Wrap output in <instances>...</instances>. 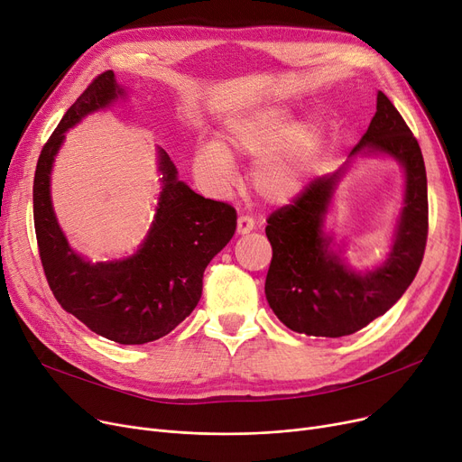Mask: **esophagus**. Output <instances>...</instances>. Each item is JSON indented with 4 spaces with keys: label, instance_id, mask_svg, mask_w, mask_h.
<instances>
[{
    "label": "esophagus",
    "instance_id": "obj_1",
    "mask_svg": "<svg viewBox=\"0 0 462 462\" xmlns=\"http://www.w3.org/2000/svg\"><path fill=\"white\" fill-rule=\"evenodd\" d=\"M254 227H255L254 217H250V216H238V219H236V233L238 235H246Z\"/></svg>",
    "mask_w": 462,
    "mask_h": 462
}]
</instances>
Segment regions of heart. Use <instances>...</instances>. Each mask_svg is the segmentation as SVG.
Returning <instances> with one entry per match:
<instances>
[{"label":"heart","mask_w":462,"mask_h":462,"mask_svg":"<svg viewBox=\"0 0 462 462\" xmlns=\"http://www.w3.org/2000/svg\"><path fill=\"white\" fill-rule=\"evenodd\" d=\"M290 124L291 115L276 105L231 118L222 131V143L207 141L197 146L195 172L214 189H224L233 177L231 153L259 158L254 169L257 191L273 203L293 199L309 179L316 131Z\"/></svg>","instance_id":"1"}]
</instances>
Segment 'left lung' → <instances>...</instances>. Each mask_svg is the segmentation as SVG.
Returning a JSON list of instances; mask_svg holds the SVG:
<instances>
[{
    "label": "left lung",
    "mask_w": 462,
    "mask_h": 462,
    "mask_svg": "<svg viewBox=\"0 0 462 462\" xmlns=\"http://www.w3.org/2000/svg\"><path fill=\"white\" fill-rule=\"evenodd\" d=\"M385 153L404 167V207L383 265L356 273L331 250L323 233L325 214L346 165L306 186L291 205L267 217L273 259L265 295L278 319L295 333L338 338L354 335L383 316L413 282L429 233L427 172L420 143L383 92L376 115L349 158Z\"/></svg>",
    "instance_id": "left-lung-1"
}]
</instances>
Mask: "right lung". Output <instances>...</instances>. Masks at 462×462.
Segmentation results:
<instances>
[{"label":"right lung","instance_id":"right-lung-1","mask_svg":"<svg viewBox=\"0 0 462 462\" xmlns=\"http://www.w3.org/2000/svg\"><path fill=\"white\" fill-rule=\"evenodd\" d=\"M124 90L115 73L97 75L63 115L42 146L33 179V224L47 282L65 312L118 344H146L169 335L197 306L203 274L236 229V212L205 199L179 180L163 148V189L141 248L125 259L90 263L71 250L51 201V171L65 131L111 105Z\"/></svg>","mask_w":462,"mask_h":462}]
</instances>
